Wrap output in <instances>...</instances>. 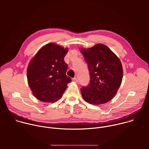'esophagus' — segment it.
Returning a JSON list of instances; mask_svg holds the SVG:
<instances>
[{"label":"esophagus","mask_w":149,"mask_h":149,"mask_svg":"<svg viewBox=\"0 0 149 149\" xmlns=\"http://www.w3.org/2000/svg\"><path fill=\"white\" fill-rule=\"evenodd\" d=\"M72 81H73L74 82H77V83L78 82L77 78H74L72 79Z\"/></svg>","instance_id":"esophagus-1"}]
</instances>
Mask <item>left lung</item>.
Listing matches in <instances>:
<instances>
[{"label":"left lung","mask_w":149,"mask_h":149,"mask_svg":"<svg viewBox=\"0 0 149 149\" xmlns=\"http://www.w3.org/2000/svg\"><path fill=\"white\" fill-rule=\"evenodd\" d=\"M87 63L90 81L81 88L86 102L95 105L105 104L116 94L122 82L123 70L120 60L107 46L98 44L80 49Z\"/></svg>","instance_id":"left-lung-1"}]
</instances>
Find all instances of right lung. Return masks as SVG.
I'll return each instance as SVG.
<instances>
[{
	"label": "right lung",
	"mask_w": 149,
	"mask_h": 149,
	"mask_svg": "<svg viewBox=\"0 0 149 149\" xmlns=\"http://www.w3.org/2000/svg\"><path fill=\"white\" fill-rule=\"evenodd\" d=\"M55 43L40 48L31 60L27 69L29 86L39 100L54 102L59 100L71 78L66 75L68 65L64 57L68 52Z\"/></svg>",
	"instance_id": "right-lung-1"
}]
</instances>
